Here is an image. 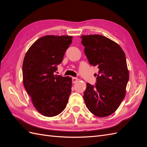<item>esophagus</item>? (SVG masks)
Segmentation results:
<instances>
[{"label":"esophagus","mask_w":147,"mask_h":147,"mask_svg":"<svg viewBox=\"0 0 147 147\" xmlns=\"http://www.w3.org/2000/svg\"><path fill=\"white\" fill-rule=\"evenodd\" d=\"M78 81V78L76 77H72V83H75Z\"/></svg>","instance_id":"34e87169"}]
</instances>
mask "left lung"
Instances as JSON below:
<instances>
[{
	"instance_id": "8db88e82",
	"label": "left lung",
	"mask_w": 147,
	"mask_h": 147,
	"mask_svg": "<svg viewBox=\"0 0 147 147\" xmlns=\"http://www.w3.org/2000/svg\"><path fill=\"white\" fill-rule=\"evenodd\" d=\"M88 62L99 69L96 83H87L83 99L88 110L105 117L117 110L126 95L129 71L125 53L116 42L101 35H82Z\"/></svg>"
}]
</instances>
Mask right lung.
Returning a JSON list of instances; mask_svg holds the SVG:
<instances>
[{
    "mask_svg": "<svg viewBox=\"0 0 147 147\" xmlns=\"http://www.w3.org/2000/svg\"><path fill=\"white\" fill-rule=\"evenodd\" d=\"M69 35H46L35 41L23 63V83L34 107L45 117L64 110L72 88V78L55 75L72 43Z\"/></svg>",
    "mask_w": 147,
    "mask_h": 147,
    "instance_id": "1",
    "label": "right lung"
}]
</instances>
